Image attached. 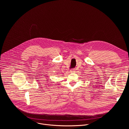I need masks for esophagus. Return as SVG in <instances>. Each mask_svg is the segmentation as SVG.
<instances>
[{
  "label": "esophagus",
  "instance_id": "esophagus-1",
  "mask_svg": "<svg viewBox=\"0 0 129 129\" xmlns=\"http://www.w3.org/2000/svg\"><path fill=\"white\" fill-rule=\"evenodd\" d=\"M75 71V69H72V72H74Z\"/></svg>",
  "mask_w": 129,
  "mask_h": 129
}]
</instances>
